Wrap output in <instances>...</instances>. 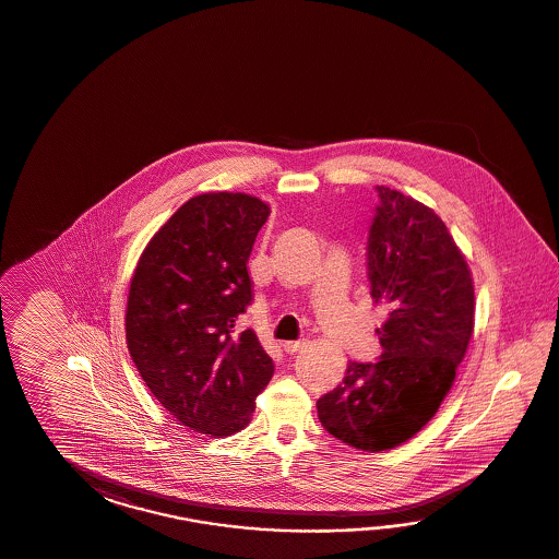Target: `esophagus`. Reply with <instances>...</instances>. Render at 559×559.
Segmentation results:
<instances>
[{"label":"esophagus","instance_id":"esophagus-1","mask_svg":"<svg viewBox=\"0 0 559 559\" xmlns=\"http://www.w3.org/2000/svg\"><path fill=\"white\" fill-rule=\"evenodd\" d=\"M308 346V342H304V340H299V342H286L284 344V352L286 354H296V352L304 350Z\"/></svg>","mask_w":559,"mask_h":559}]
</instances>
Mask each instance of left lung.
Here are the masks:
<instances>
[{"label": "left lung", "mask_w": 559, "mask_h": 559, "mask_svg": "<svg viewBox=\"0 0 559 559\" xmlns=\"http://www.w3.org/2000/svg\"><path fill=\"white\" fill-rule=\"evenodd\" d=\"M368 237V280L377 306V364L348 362L346 377L318 401L337 441L380 453L413 439L453 386L475 328V286L463 251L441 217L413 197L378 185Z\"/></svg>", "instance_id": "obj_1"}]
</instances>
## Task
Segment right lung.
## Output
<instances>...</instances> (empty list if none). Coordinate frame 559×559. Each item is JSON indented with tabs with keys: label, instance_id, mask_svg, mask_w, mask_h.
I'll use <instances>...</instances> for the list:
<instances>
[{
	"label": "right lung",
	"instance_id": "1",
	"mask_svg": "<svg viewBox=\"0 0 559 559\" xmlns=\"http://www.w3.org/2000/svg\"><path fill=\"white\" fill-rule=\"evenodd\" d=\"M272 209L246 193L189 199L139 258L127 301V346L144 384L181 425L211 439L246 429L273 362L253 330L247 260Z\"/></svg>",
	"mask_w": 559,
	"mask_h": 559
}]
</instances>
